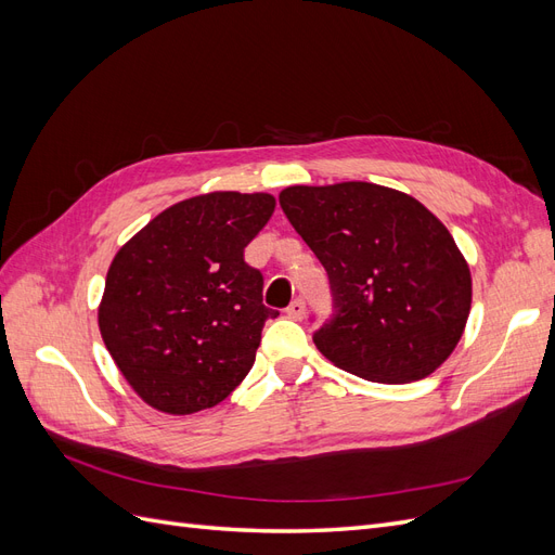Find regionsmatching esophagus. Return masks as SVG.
<instances>
[{"instance_id":"34e87169","label":"esophagus","mask_w":555,"mask_h":555,"mask_svg":"<svg viewBox=\"0 0 555 555\" xmlns=\"http://www.w3.org/2000/svg\"><path fill=\"white\" fill-rule=\"evenodd\" d=\"M287 317H289V319H296V322H300V319L306 317V300H304V298L292 300V306L287 308Z\"/></svg>"}]
</instances>
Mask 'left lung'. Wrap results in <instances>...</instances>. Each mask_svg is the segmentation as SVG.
<instances>
[{
  "label": "left lung",
  "instance_id": "1",
  "mask_svg": "<svg viewBox=\"0 0 555 555\" xmlns=\"http://www.w3.org/2000/svg\"><path fill=\"white\" fill-rule=\"evenodd\" d=\"M280 206L328 273L335 314L314 333L317 349L382 384L438 371L473 306L469 266L438 217L405 192L357 180L294 184Z\"/></svg>",
  "mask_w": 555,
  "mask_h": 555
}]
</instances>
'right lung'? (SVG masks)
Returning a JSON list of instances; mask_svg holds the SVG:
<instances>
[{
  "label": "right lung",
  "mask_w": 555,
  "mask_h": 555,
  "mask_svg": "<svg viewBox=\"0 0 555 555\" xmlns=\"http://www.w3.org/2000/svg\"><path fill=\"white\" fill-rule=\"evenodd\" d=\"M271 194L184 198L129 238L108 268L99 331L115 365L150 408H215L255 365L266 319L263 275L247 243L271 220Z\"/></svg>",
  "instance_id": "obj_1"
}]
</instances>
